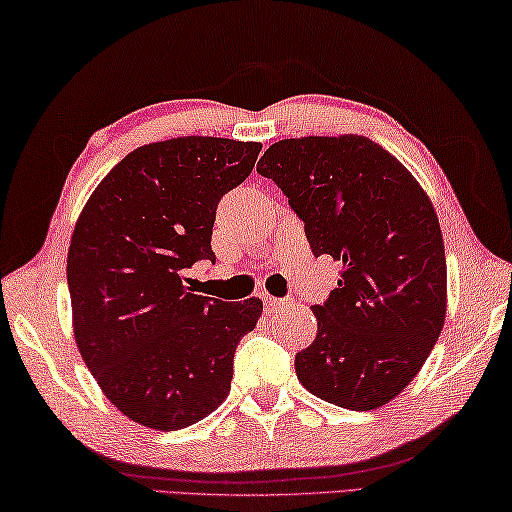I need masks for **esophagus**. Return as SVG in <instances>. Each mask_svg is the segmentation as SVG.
<instances>
[{"instance_id": "34e87169", "label": "esophagus", "mask_w": 512, "mask_h": 512, "mask_svg": "<svg viewBox=\"0 0 512 512\" xmlns=\"http://www.w3.org/2000/svg\"><path fill=\"white\" fill-rule=\"evenodd\" d=\"M263 302H265L267 311H278V309H283V307L289 305V298H274V296L265 294V296H263Z\"/></svg>"}]
</instances>
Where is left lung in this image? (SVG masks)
I'll return each instance as SVG.
<instances>
[{
    "mask_svg": "<svg viewBox=\"0 0 512 512\" xmlns=\"http://www.w3.org/2000/svg\"><path fill=\"white\" fill-rule=\"evenodd\" d=\"M260 176L289 198L314 256L342 265L314 305L318 336L296 356L309 393L371 411L409 387L446 318V256L431 198L378 143L358 134L285 139Z\"/></svg>",
    "mask_w": 512,
    "mask_h": 512,
    "instance_id": "obj_1",
    "label": "left lung"
}]
</instances>
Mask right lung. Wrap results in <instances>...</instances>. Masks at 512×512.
I'll return each mask as SVG.
<instances>
[{"label":"right lung","instance_id":"add662e5","mask_svg":"<svg viewBox=\"0 0 512 512\" xmlns=\"http://www.w3.org/2000/svg\"><path fill=\"white\" fill-rule=\"evenodd\" d=\"M263 145L179 137L141 145L88 198L68 249L72 327L117 409L148 429H185L221 404L234 351L263 302L198 296L185 271L216 260L218 201Z\"/></svg>","mask_w":512,"mask_h":512}]
</instances>
